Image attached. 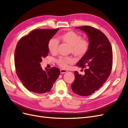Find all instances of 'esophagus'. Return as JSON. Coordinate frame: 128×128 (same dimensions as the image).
I'll return each instance as SVG.
<instances>
[{"mask_svg":"<svg viewBox=\"0 0 128 128\" xmlns=\"http://www.w3.org/2000/svg\"><path fill=\"white\" fill-rule=\"evenodd\" d=\"M68 71L67 70H65V69H61L60 70V72H61V74H64V73H65V72H67Z\"/></svg>","mask_w":128,"mask_h":128,"instance_id":"34e87169","label":"esophagus"}]
</instances>
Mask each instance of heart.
<instances>
[{
  "label": "heart",
  "mask_w": 128,
  "mask_h": 128,
  "mask_svg": "<svg viewBox=\"0 0 128 128\" xmlns=\"http://www.w3.org/2000/svg\"><path fill=\"white\" fill-rule=\"evenodd\" d=\"M59 39L63 42L70 46V51L72 54L77 57L82 58L88 51L89 44L88 42L82 38V36L73 31H69L61 34L58 36ZM59 41L56 38H52L48 42V48L49 51L53 54L57 52ZM73 60L70 57L61 56L56 60L58 64L62 68H67L68 64L72 63Z\"/></svg>",
  "instance_id": "heart-1"
}]
</instances>
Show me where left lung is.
I'll return each mask as SVG.
<instances>
[{"mask_svg": "<svg viewBox=\"0 0 128 128\" xmlns=\"http://www.w3.org/2000/svg\"><path fill=\"white\" fill-rule=\"evenodd\" d=\"M86 32L89 48L86 53L76 64L84 69L85 74L75 71L72 89L75 94L88 96L97 91L106 82L112 68L113 52L107 37L101 31L90 26L76 27Z\"/></svg>", "mask_w": 128, "mask_h": 128, "instance_id": "1", "label": "left lung"}]
</instances>
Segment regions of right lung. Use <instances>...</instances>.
Here are the masks:
<instances>
[{"label":"right lung","mask_w":128,"mask_h":128,"mask_svg":"<svg viewBox=\"0 0 128 128\" xmlns=\"http://www.w3.org/2000/svg\"><path fill=\"white\" fill-rule=\"evenodd\" d=\"M59 29L34 30L21 38L16 45L15 70L23 85L30 92L37 94L50 92L60 74L58 68L43 70L40 64L48 54V42Z\"/></svg>","instance_id":"1"}]
</instances>
